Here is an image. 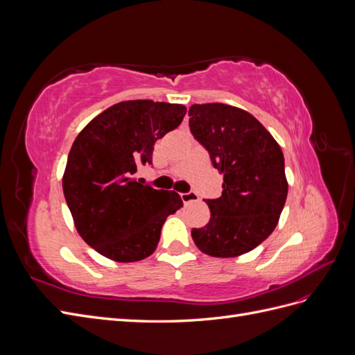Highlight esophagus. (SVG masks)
<instances>
[{
	"label": "esophagus",
	"instance_id": "34e87169",
	"mask_svg": "<svg viewBox=\"0 0 355 355\" xmlns=\"http://www.w3.org/2000/svg\"><path fill=\"white\" fill-rule=\"evenodd\" d=\"M180 198H182V201H184L185 204H188V202H191V201H197V200H198V194H197V192H194V191L182 192Z\"/></svg>",
	"mask_w": 355,
	"mask_h": 355
}]
</instances>
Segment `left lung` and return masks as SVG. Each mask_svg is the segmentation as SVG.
<instances>
[{
  "instance_id": "8db88e82",
  "label": "left lung",
  "mask_w": 355,
  "mask_h": 355,
  "mask_svg": "<svg viewBox=\"0 0 355 355\" xmlns=\"http://www.w3.org/2000/svg\"><path fill=\"white\" fill-rule=\"evenodd\" d=\"M189 130L223 175L219 198L206 200L210 220L192 228L198 249L214 257L253 250L275 230L287 198L284 155L256 118L225 103L192 105Z\"/></svg>"
}]
</instances>
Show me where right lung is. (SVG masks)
I'll return each mask as SVG.
<instances>
[{"mask_svg": "<svg viewBox=\"0 0 355 355\" xmlns=\"http://www.w3.org/2000/svg\"><path fill=\"white\" fill-rule=\"evenodd\" d=\"M184 105L125 101L92 120L75 139L63 175V194L81 239L102 256L136 262L151 256L168 214L182 202L178 192L133 179L153 164L157 139L175 130Z\"/></svg>", "mask_w": 355, "mask_h": 355, "instance_id": "add662e5", "label": "right lung"}]
</instances>
